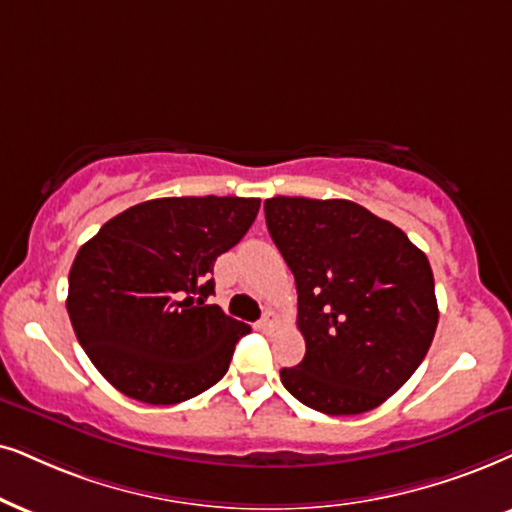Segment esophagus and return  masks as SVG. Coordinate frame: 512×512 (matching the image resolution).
Instances as JSON below:
<instances>
[{"mask_svg":"<svg viewBox=\"0 0 512 512\" xmlns=\"http://www.w3.org/2000/svg\"><path fill=\"white\" fill-rule=\"evenodd\" d=\"M276 323H278L276 312H271V309H267V312L262 314V319L257 321V328H260V331H271V328H274Z\"/></svg>","mask_w":512,"mask_h":512,"instance_id":"esophagus-1","label":"esophagus"}]
</instances>
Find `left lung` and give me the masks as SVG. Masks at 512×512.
Here are the masks:
<instances>
[{
  "label": "left lung",
  "instance_id": "left-lung-1",
  "mask_svg": "<svg viewBox=\"0 0 512 512\" xmlns=\"http://www.w3.org/2000/svg\"><path fill=\"white\" fill-rule=\"evenodd\" d=\"M267 229L293 271L304 359L281 383L309 409L357 416L416 373L437 331L428 257L352 200H264Z\"/></svg>",
  "mask_w": 512,
  "mask_h": 512
}]
</instances>
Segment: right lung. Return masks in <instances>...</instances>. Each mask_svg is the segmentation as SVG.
I'll list each match as a JSON object with an SVG mask.
<instances>
[{
  "label": "right lung",
  "instance_id": "1",
  "mask_svg": "<svg viewBox=\"0 0 512 512\" xmlns=\"http://www.w3.org/2000/svg\"><path fill=\"white\" fill-rule=\"evenodd\" d=\"M257 210L260 198H155L108 219L77 250L68 316L115 390L167 406L224 378L250 326L208 304L212 267Z\"/></svg>",
  "mask_w": 512,
  "mask_h": 512
}]
</instances>
